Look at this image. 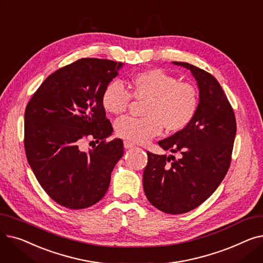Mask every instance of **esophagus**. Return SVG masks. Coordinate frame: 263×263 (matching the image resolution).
<instances>
[{
	"instance_id": "obj_1",
	"label": "esophagus",
	"mask_w": 263,
	"mask_h": 263,
	"mask_svg": "<svg viewBox=\"0 0 263 263\" xmlns=\"http://www.w3.org/2000/svg\"><path fill=\"white\" fill-rule=\"evenodd\" d=\"M123 146H124V148H126V149H129V148L134 147V144L131 143V142H129V141H124V142H123Z\"/></svg>"
}]
</instances>
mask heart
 I'll list each match as a JSON object with an SVG mask.
<instances>
[{"instance_id": "b5f03b06", "label": "heart", "mask_w": 263, "mask_h": 263, "mask_svg": "<svg viewBox=\"0 0 263 263\" xmlns=\"http://www.w3.org/2000/svg\"><path fill=\"white\" fill-rule=\"evenodd\" d=\"M129 90L119 82L112 81L104 87L101 102L107 113L122 114L132 100L143 99L144 117L126 116L115 123L116 134L134 143H145L159 135L163 127L167 131H180L194 118L198 108V92L190 83L180 82L163 69H150L134 74Z\"/></svg>"}]
</instances>
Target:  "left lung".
<instances>
[{"mask_svg": "<svg viewBox=\"0 0 263 263\" xmlns=\"http://www.w3.org/2000/svg\"><path fill=\"white\" fill-rule=\"evenodd\" d=\"M173 63L187 68L197 81L198 108L184 129L159 142L164 150L180 153V159L147 151L143 185L148 200L157 209L181 214L197 208L223 181L230 166L237 121L222 86L212 74L187 63Z\"/></svg>", "mask_w": 263, "mask_h": 263, "instance_id": "obj_1", "label": "left lung"}]
</instances>
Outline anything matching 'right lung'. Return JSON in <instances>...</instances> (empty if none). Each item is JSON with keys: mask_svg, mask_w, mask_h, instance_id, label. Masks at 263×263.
Here are the masks:
<instances>
[{"mask_svg": "<svg viewBox=\"0 0 263 263\" xmlns=\"http://www.w3.org/2000/svg\"><path fill=\"white\" fill-rule=\"evenodd\" d=\"M121 66L81 59L50 74L26 105L27 162L41 187L66 208L84 209L98 202L123 155L120 139L106 141L113 128L101 102L104 87ZM85 139L100 145L86 153L80 149Z\"/></svg>", "mask_w": 263, "mask_h": 263, "instance_id": "obj_1", "label": "right lung"}]
</instances>
